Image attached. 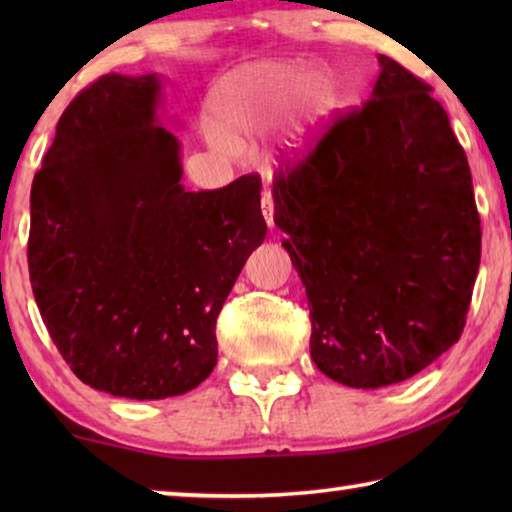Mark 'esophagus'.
I'll return each instance as SVG.
<instances>
[{
  "label": "esophagus",
  "mask_w": 512,
  "mask_h": 512,
  "mask_svg": "<svg viewBox=\"0 0 512 512\" xmlns=\"http://www.w3.org/2000/svg\"><path fill=\"white\" fill-rule=\"evenodd\" d=\"M262 214H264L268 228H273V196L268 192L262 194Z\"/></svg>",
  "instance_id": "1"
}]
</instances>
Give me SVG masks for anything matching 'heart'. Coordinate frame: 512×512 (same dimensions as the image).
Listing matches in <instances>:
<instances>
[{"mask_svg":"<svg viewBox=\"0 0 512 512\" xmlns=\"http://www.w3.org/2000/svg\"><path fill=\"white\" fill-rule=\"evenodd\" d=\"M334 101V85L323 72L302 74L296 63H257L237 69L214 85L207 117L214 128L210 142L230 153L232 144L266 133L287 110L298 137L325 119Z\"/></svg>","mask_w":512,"mask_h":512,"instance_id":"b5f03b06","label":"heart"}]
</instances>
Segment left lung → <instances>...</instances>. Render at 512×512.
Instances as JSON below:
<instances>
[{"label":"left lung","mask_w":512,"mask_h":512,"mask_svg":"<svg viewBox=\"0 0 512 512\" xmlns=\"http://www.w3.org/2000/svg\"><path fill=\"white\" fill-rule=\"evenodd\" d=\"M368 101L273 183L309 300L311 359L350 388L418 375L458 341L481 262L472 173L427 83L377 56Z\"/></svg>","instance_id":"8db88e82"}]
</instances>
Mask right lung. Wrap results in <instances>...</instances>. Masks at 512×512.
<instances>
[{
    "instance_id": "obj_1",
    "label": "right lung",
    "mask_w": 512,
    "mask_h": 512,
    "mask_svg": "<svg viewBox=\"0 0 512 512\" xmlns=\"http://www.w3.org/2000/svg\"><path fill=\"white\" fill-rule=\"evenodd\" d=\"M162 106L160 74L101 76L31 185L29 275L51 341L83 384L128 400L207 379L216 318L266 237L255 173L187 192Z\"/></svg>"
}]
</instances>
